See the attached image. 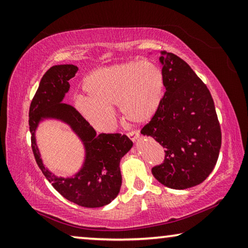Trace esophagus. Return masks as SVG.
Returning <instances> with one entry per match:
<instances>
[{
    "mask_svg": "<svg viewBox=\"0 0 248 248\" xmlns=\"http://www.w3.org/2000/svg\"><path fill=\"white\" fill-rule=\"evenodd\" d=\"M127 134H128V137L132 141H137L138 140V137H139V132L136 131V130H131V131H129Z\"/></svg>",
    "mask_w": 248,
    "mask_h": 248,
    "instance_id": "obj_1",
    "label": "esophagus"
}]
</instances>
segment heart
Wrapping results in <instances>:
<instances>
[{"label": "heart", "mask_w": 248, "mask_h": 248, "mask_svg": "<svg viewBox=\"0 0 248 248\" xmlns=\"http://www.w3.org/2000/svg\"><path fill=\"white\" fill-rule=\"evenodd\" d=\"M78 110L89 123L105 129L112 118V106L118 105L124 120L133 124L149 121L157 111L164 95L162 70L148 61H127L97 69L84 79Z\"/></svg>", "instance_id": "obj_1"}]
</instances>
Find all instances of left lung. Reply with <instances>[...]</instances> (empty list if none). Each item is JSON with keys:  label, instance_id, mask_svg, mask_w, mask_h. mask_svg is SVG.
I'll list each match as a JSON object with an SVG mask.
<instances>
[{"label": "left lung", "instance_id": "1", "mask_svg": "<svg viewBox=\"0 0 248 248\" xmlns=\"http://www.w3.org/2000/svg\"><path fill=\"white\" fill-rule=\"evenodd\" d=\"M165 93L157 111L141 130L165 148L164 161L152 174L173 189L203 182L215 169L221 148V128L215 102L189 64L161 51Z\"/></svg>", "mask_w": 248, "mask_h": 248}]
</instances>
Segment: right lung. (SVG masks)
<instances>
[{
    "label": "right lung",
    "instance_id": "right-lung-1",
    "mask_svg": "<svg viewBox=\"0 0 248 248\" xmlns=\"http://www.w3.org/2000/svg\"><path fill=\"white\" fill-rule=\"evenodd\" d=\"M78 70L73 64L53 65L44 74L29 107L31 149L39 169L59 194L82 207L98 208L111 202L119 194L120 159L131 149L132 141L125 134H96L77 109L62 103L70 89L69 81ZM44 118L60 119L70 124L86 145V162L73 178H57L44 169L34 139L35 129Z\"/></svg>",
    "mask_w": 248,
    "mask_h": 248
}]
</instances>
